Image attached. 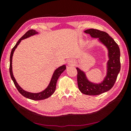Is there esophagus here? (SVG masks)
Here are the masks:
<instances>
[{"mask_svg": "<svg viewBox=\"0 0 131 131\" xmlns=\"http://www.w3.org/2000/svg\"><path fill=\"white\" fill-rule=\"evenodd\" d=\"M76 61H75L74 59H70L68 61V64L70 66L75 65H76Z\"/></svg>", "mask_w": 131, "mask_h": 131, "instance_id": "1", "label": "esophagus"}]
</instances>
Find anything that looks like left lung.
I'll use <instances>...</instances> for the list:
<instances>
[{"instance_id": "obj_1", "label": "left lung", "mask_w": 131, "mask_h": 131, "mask_svg": "<svg viewBox=\"0 0 131 131\" xmlns=\"http://www.w3.org/2000/svg\"><path fill=\"white\" fill-rule=\"evenodd\" d=\"M84 32L97 39L107 50L108 60L106 63V75L103 80L95 83L88 79L85 72L79 68L77 70V83L79 89L84 94L97 95L109 91L113 87L121 69L120 51L114 39L107 33L94 29L85 30Z\"/></svg>"}]
</instances>
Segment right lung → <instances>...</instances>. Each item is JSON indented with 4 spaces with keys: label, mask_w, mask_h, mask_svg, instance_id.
Segmentation results:
<instances>
[{
    "label": "right lung",
    "mask_w": 131,
    "mask_h": 131,
    "mask_svg": "<svg viewBox=\"0 0 131 131\" xmlns=\"http://www.w3.org/2000/svg\"><path fill=\"white\" fill-rule=\"evenodd\" d=\"M38 34V32H36L35 30L31 29L28 30L26 34L24 35V36L21 37V38L18 41L17 43L15 44V46L13 48L12 50V52H11L10 54V74L11 78H12V80L14 82V84L15 87H16L18 91L19 92L20 94L23 95L24 97H26V98L32 99V100L34 101H39V100H43V99H47L48 97L51 96V95L54 94L55 92V89H56V84L58 79L60 76V75L63 71L66 69V65H63L61 66H59V68L55 70V71L53 73V74L52 76L51 79V80L50 81V83L48 84L47 88H46L43 91L37 92V93H32L28 91H26L23 90L20 86L18 85V84L17 83L16 81V80L15 79L14 75L13 73V68H12V59H13V54H14V52L15 50L16 49L17 46L19 45V44L20 43L22 40H24L26 38H28L30 36H34V35Z\"/></svg>",
    "instance_id": "obj_1"
}]
</instances>
